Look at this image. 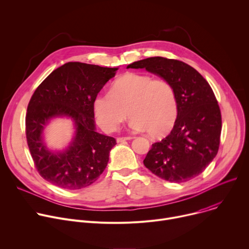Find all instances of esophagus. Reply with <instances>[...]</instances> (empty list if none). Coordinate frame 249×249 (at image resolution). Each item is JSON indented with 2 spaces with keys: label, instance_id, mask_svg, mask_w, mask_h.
Returning a JSON list of instances; mask_svg holds the SVG:
<instances>
[{
  "label": "esophagus",
  "instance_id": "obj_1",
  "mask_svg": "<svg viewBox=\"0 0 249 249\" xmlns=\"http://www.w3.org/2000/svg\"><path fill=\"white\" fill-rule=\"evenodd\" d=\"M132 137H119L116 139L117 143H124L125 141H128V140H131Z\"/></svg>",
  "mask_w": 249,
  "mask_h": 249
}]
</instances>
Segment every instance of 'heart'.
Listing matches in <instances>:
<instances>
[{
	"instance_id": "1",
	"label": "heart",
	"mask_w": 249,
	"mask_h": 249,
	"mask_svg": "<svg viewBox=\"0 0 249 249\" xmlns=\"http://www.w3.org/2000/svg\"><path fill=\"white\" fill-rule=\"evenodd\" d=\"M93 111L104 131H114L129 114L132 130L149 131L150 136L160 138L174 126L178 100L168 81L155 80L147 74L127 73L114 82L110 91L95 95Z\"/></svg>"
}]
</instances>
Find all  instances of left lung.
Segmentation results:
<instances>
[{"mask_svg": "<svg viewBox=\"0 0 249 249\" xmlns=\"http://www.w3.org/2000/svg\"><path fill=\"white\" fill-rule=\"evenodd\" d=\"M146 69L168 81L178 100V115L168 136L152 145L144 164L170 182H185L200 173L217 156L222 116L208 82L188 64L163 57L134 62L127 69Z\"/></svg>", "mask_w": 249, "mask_h": 249, "instance_id": "1", "label": "left lung"}]
</instances>
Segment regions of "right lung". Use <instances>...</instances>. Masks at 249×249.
<instances>
[{
	"instance_id": "right-lung-1",
	"label": "right lung",
	"mask_w": 249,
	"mask_h": 249,
	"mask_svg": "<svg viewBox=\"0 0 249 249\" xmlns=\"http://www.w3.org/2000/svg\"><path fill=\"white\" fill-rule=\"evenodd\" d=\"M118 68L69 62L54 70L32 94L27 106V145L37 171L60 188L76 190L92 184L105 169L114 138L95 130L93 99ZM70 118L74 137L62 151L49 150L44 129L55 118Z\"/></svg>"
}]
</instances>
